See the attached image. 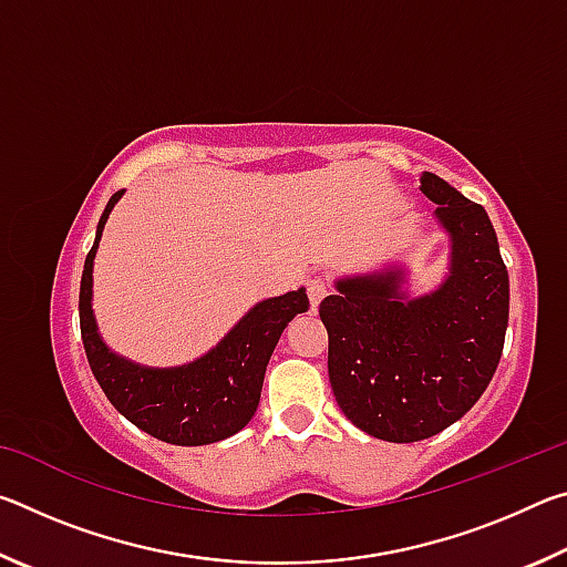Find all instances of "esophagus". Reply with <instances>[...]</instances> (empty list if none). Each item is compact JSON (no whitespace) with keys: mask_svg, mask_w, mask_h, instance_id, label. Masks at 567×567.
Here are the masks:
<instances>
[{"mask_svg":"<svg viewBox=\"0 0 567 567\" xmlns=\"http://www.w3.org/2000/svg\"><path fill=\"white\" fill-rule=\"evenodd\" d=\"M328 292H330V280H328V277L315 275V277H310V280H307V297H310V305L312 307H318L322 297L328 295Z\"/></svg>","mask_w":567,"mask_h":567,"instance_id":"obj_1","label":"esophagus"}]
</instances>
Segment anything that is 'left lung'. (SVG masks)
I'll use <instances>...</instances> for the list:
<instances>
[{"mask_svg":"<svg viewBox=\"0 0 567 567\" xmlns=\"http://www.w3.org/2000/svg\"><path fill=\"white\" fill-rule=\"evenodd\" d=\"M420 189L453 239L450 277L408 300L400 272L352 277L320 302L328 372L352 425L388 443H417L453 425L501 362L511 282L483 205L422 172Z\"/></svg>","mask_w":567,"mask_h":567,"instance_id":"obj_1","label":"left lung"}]
</instances>
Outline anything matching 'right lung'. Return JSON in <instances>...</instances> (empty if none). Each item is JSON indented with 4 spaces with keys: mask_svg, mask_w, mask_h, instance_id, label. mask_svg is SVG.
<instances>
[{
    "mask_svg": "<svg viewBox=\"0 0 567 567\" xmlns=\"http://www.w3.org/2000/svg\"><path fill=\"white\" fill-rule=\"evenodd\" d=\"M122 197L114 192L84 260L80 328L84 352L104 395L132 425L169 445H209L243 430L260 402L267 362L295 315L310 310L305 290L255 305L205 358L172 370L140 368L107 350L92 315V260L102 227Z\"/></svg>",
    "mask_w": 567,
    "mask_h": 567,
    "instance_id": "add662e5",
    "label": "right lung"
}]
</instances>
